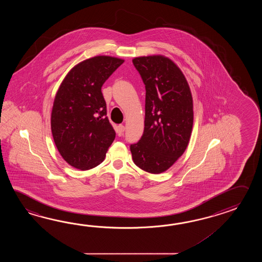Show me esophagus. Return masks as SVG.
Wrapping results in <instances>:
<instances>
[{"instance_id":"obj_1","label":"esophagus","mask_w":262,"mask_h":262,"mask_svg":"<svg viewBox=\"0 0 262 262\" xmlns=\"http://www.w3.org/2000/svg\"><path fill=\"white\" fill-rule=\"evenodd\" d=\"M124 126H123V124H121V125H119L117 127V130H116V132H117V135L119 137H122L123 136V132H124Z\"/></svg>"}]
</instances>
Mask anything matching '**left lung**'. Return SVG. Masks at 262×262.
<instances>
[{
	"mask_svg": "<svg viewBox=\"0 0 262 262\" xmlns=\"http://www.w3.org/2000/svg\"><path fill=\"white\" fill-rule=\"evenodd\" d=\"M146 89L144 131L130 146L133 161L147 172H165L183 156L193 128V97L184 73L166 56L134 58Z\"/></svg>",
	"mask_w": 262,
	"mask_h": 262,
	"instance_id": "left-lung-1",
	"label": "left lung"
}]
</instances>
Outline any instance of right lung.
Masks as SVG:
<instances>
[{"instance_id": "obj_1", "label": "right lung", "mask_w": 262, "mask_h": 262, "mask_svg": "<svg viewBox=\"0 0 262 262\" xmlns=\"http://www.w3.org/2000/svg\"><path fill=\"white\" fill-rule=\"evenodd\" d=\"M123 61L106 55L80 61L56 93L50 118L52 137L61 157L73 167L88 170L98 166L115 139L101 88Z\"/></svg>"}]
</instances>
